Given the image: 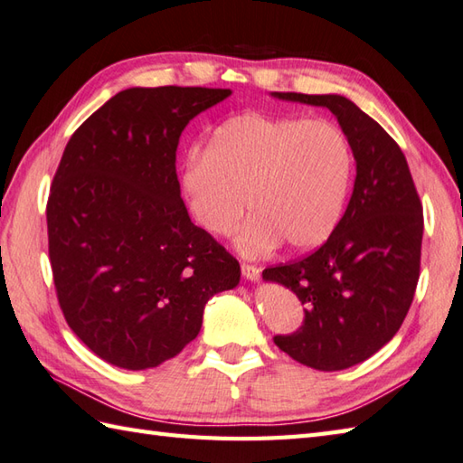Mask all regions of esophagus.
<instances>
[{"label": "esophagus", "instance_id": "34e87169", "mask_svg": "<svg viewBox=\"0 0 463 463\" xmlns=\"http://www.w3.org/2000/svg\"><path fill=\"white\" fill-rule=\"evenodd\" d=\"M241 273L245 279L250 281H258L260 276H261V268L258 266H251V263H241Z\"/></svg>", "mask_w": 463, "mask_h": 463}]
</instances>
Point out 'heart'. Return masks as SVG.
Segmentation results:
<instances>
[{
    "instance_id": "heart-1",
    "label": "heart",
    "mask_w": 463,
    "mask_h": 463,
    "mask_svg": "<svg viewBox=\"0 0 463 463\" xmlns=\"http://www.w3.org/2000/svg\"><path fill=\"white\" fill-rule=\"evenodd\" d=\"M352 165L345 136L326 119L241 113L213 131L203 157L185 164L182 192L212 235L232 233L248 202L253 215L235 235L245 256H266L281 241L307 251L342 220Z\"/></svg>"
}]
</instances>
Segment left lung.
<instances>
[{
	"label": "left lung",
	"instance_id": "1",
	"mask_svg": "<svg viewBox=\"0 0 463 463\" xmlns=\"http://www.w3.org/2000/svg\"><path fill=\"white\" fill-rule=\"evenodd\" d=\"M273 98L327 108L355 159L354 194L322 248L263 269L306 306L304 324L273 342L319 372L360 364L402 327L420 279L423 213L400 146L344 96L273 91Z\"/></svg>",
	"mask_w": 463,
	"mask_h": 463
}]
</instances>
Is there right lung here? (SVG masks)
I'll return each instance as SVG.
<instances>
[{
	"label": "right lung",
	"mask_w": 463,
	"mask_h": 463,
	"mask_svg": "<svg viewBox=\"0 0 463 463\" xmlns=\"http://www.w3.org/2000/svg\"><path fill=\"white\" fill-rule=\"evenodd\" d=\"M232 96L129 88L63 149L47 200L53 284L71 332L124 370L172 360L202 329L207 299L240 284V263L192 223L175 152L185 126Z\"/></svg>",
	"instance_id": "obj_1"
}]
</instances>
